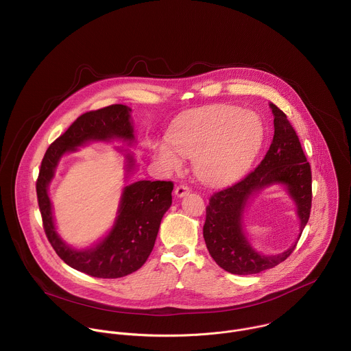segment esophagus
<instances>
[{
	"mask_svg": "<svg viewBox=\"0 0 351 351\" xmlns=\"http://www.w3.org/2000/svg\"><path fill=\"white\" fill-rule=\"evenodd\" d=\"M190 193V189H189V186H186V184H179L176 189H175V195L176 197H184V195H187Z\"/></svg>",
	"mask_w": 351,
	"mask_h": 351,
	"instance_id": "obj_1",
	"label": "esophagus"
}]
</instances>
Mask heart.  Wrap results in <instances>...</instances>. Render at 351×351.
<instances>
[{
	"label": "heart",
	"mask_w": 351,
	"mask_h": 351,
	"mask_svg": "<svg viewBox=\"0 0 351 351\" xmlns=\"http://www.w3.org/2000/svg\"><path fill=\"white\" fill-rule=\"evenodd\" d=\"M264 124L252 110L213 106L180 120L169 134V143L157 147L161 164L169 172L182 168L179 154L194 158L197 176L208 184H224L243 175L264 142Z\"/></svg>",
	"instance_id": "1"
}]
</instances>
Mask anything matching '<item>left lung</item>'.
Instances as JSON below:
<instances>
[{"label":"left lung","mask_w":351,"mask_h":351,"mask_svg":"<svg viewBox=\"0 0 351 351\" xmlns=\"http://www.w3.org/2000/svg\"><path fill=\"white\" fill-rule=\"evenodd\" d=\"M274 113L275 134L269 150L258 167L238 183L215 193L206 206L204 239L209 254L224 271L234 275H254L283 263L294 252L297 242L283 253L264 256L247 241L243 230V213L253 194L271 184H282L297 205L300 235L309 220L312 208V171L300 138L276 105Z\"/></svg>","instance_id":"8db88e82"}]
</instances>
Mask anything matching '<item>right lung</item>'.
<instances>
[{
    "label": "right lung",
    "mask_w": 351,
    "mask_h": 351,
    "mask_svg": "<svg viewBox=\"0 0 351 351\" xmlns=\"http://www.w3.org/2000/svg\"><path fill=\"white\" fill-rule=\"evenodd\" d=\"M131 109L125 105H109L79 116L69 128L46 150L36 180V197L45 234L57 256L71 268L93 278L117 279L138 271L150 256L161 219L172 204V182L139 180L124 187L117 217L110 232L95 246L76 250L57 234L47 194L60 158L90 141L123 139L134 142ZM127 172L135 167V158L127 153Z\"/></svg>",
    "instance_id": "right-lung-1"
}]
</instances>
